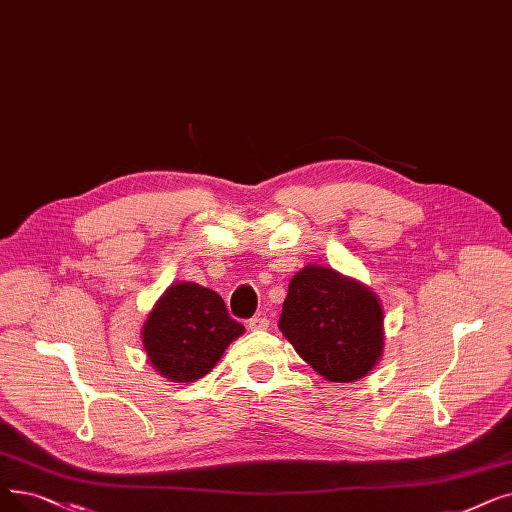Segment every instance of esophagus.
<instances>
[{"label": "esophagus", "mask_w": 512, "mask_h": 512, "mask_svg": "<svg viewBox=\"0 0 512 512\" xmlns=\"http://www.w3.org/2000/svg\"><path fill=\"white\" fill-rule=\"evenodd\" d=\"M270 326V320L265 318V316H253L251 320H249V328L251 330H265Z\"/></svg>", "instance_id": "esophagus-1"}]
</instances>
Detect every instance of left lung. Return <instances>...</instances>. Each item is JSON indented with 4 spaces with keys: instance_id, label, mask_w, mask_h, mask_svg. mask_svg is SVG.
Here are the masks:
<instances>
[{
    "instance_id": "left-lung-1",
    "label": "left lung",
    "mask_w": 512,
    "mask_h": 512,
    "mask_svg": "<svg viewBox=\"0 0 512 512\" xmlns=\"http://www.w3.org/2000/svg\"><path fill=\"white\" fill-rule=\"evenodd\" d=\"M278 328L311 368L335 383L362 379L383 353L379 299L322 265H307L288 284Z\"/></svg>"
}]
</instances>
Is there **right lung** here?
I'll use <instances>...</instances> for the list:
<instances>
[{"label": "right lung", "mask_w": 512, "mask_h": 512, "mask_svg": "<svg viewBox=\"0 0 512 512\" xmlns=\"http://www.w3.org/2000/svg\"><path fill=\"white\" fill-rule=\"evenodd\" d=\"M244 326L230 318L211 288L180 282L167 288L142 330L152 366L175 383L203 379Z\"/></svg>", "instance_id": "add662e5"}]
</instances>
